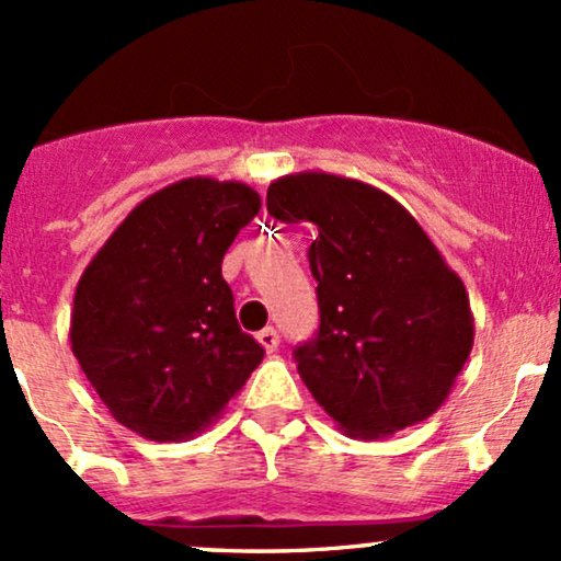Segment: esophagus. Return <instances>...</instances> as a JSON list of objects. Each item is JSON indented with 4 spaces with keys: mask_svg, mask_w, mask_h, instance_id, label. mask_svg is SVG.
Instances as JSON below:
<instances>
[{
    "mask_svg": "<svg viewBox=\"0 0 561 561\" xmlns=\"http://www.w3.org/2000/svg\"><path fill=\"white\" fill-rule=\"evenodd\" d=\"M259 343L266 347V353H274L279 347V334H276L274 327H266V330L259 332Z\"/></svg>",
    "mask_w": 561,
    "mask_h": 561,
    "instance_id": "34e87169",
    "label": "esophagus"
}]
</instances>
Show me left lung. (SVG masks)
Segmentation results:
<instances>
[{"label":"left lung","instance_id":"left-lung-1","mask_svg":"<svg viewBox=\"0 0 561 561\" xmlns=\"http://www.w3.org/2000/svg\"><path fill=\"white\" fill-rule=\"evenodd\" d=\"M276 221H311L319 332L298 375L347 437L379 440L440 409L465 369L474 319L459 274L416 218L377 186L324 171L272 182Z\"/></svg>","mask_w":561,"mask_h":561}]
</instances>
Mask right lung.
<instances>
[{
  "mask_svg": "<svg viewBox=\"0 0 561 561\" xmlns=\"http://www.w3.org/2000/svg\"><path fill=\"white\" fill-rule=\"evenodd\" d=\"M261 197L242 182L182 179L141 199L83 268L70 347L113 420L147 440L208 427L263 347L234 317L221 261Z\"/></svg>",
  "mask_w": 561,
  "mask_h": 561,
  "instance_id": "right-lung-1",
  "label": "right lung"
}]
</instances>
